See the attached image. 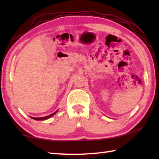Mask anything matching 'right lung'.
Here are the masks:
<instances>
[{
  "instance_id": "add662e5",
  "label": "right lung",
  "mask_w": 159,
  "mask_h": 159,
  "mask_svg": "<svg viewBox=\"0 0 159 159\" xmlns=\"http://www.w3.org/2000/svg\"><path fill=\"white\" fill-rule=\"evenodd\" d=\"M57 111H58V110L56 111H55L53 113V114H50V115H48V116H44V117H39V118H37V117H32V116H30L31 117V118L32 119H34V120H46V119H49V118H51V117H52L53 116V115H55L56 113H57Z\"/></svg>"
}]
</instances>
